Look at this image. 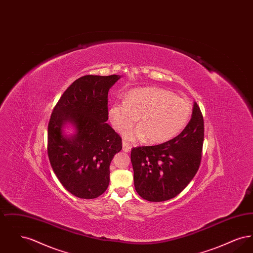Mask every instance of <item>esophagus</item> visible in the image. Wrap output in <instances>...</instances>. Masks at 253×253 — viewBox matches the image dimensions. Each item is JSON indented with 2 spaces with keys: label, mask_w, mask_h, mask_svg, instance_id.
<instances>
[{
  "label": "esophagus",
  "mask_w": 253,
  "mask_h": 253,
  "mask_svg": "<svg viewBox=\"0 0 253 253\" xmlns=\"http://www.w3.org/2000/svg\"><path fill=\"white\" fill-rule=\"evenodd\" d=\"M131 149H132V146L129 144L128 142H126V141H123V142H122V150H123L124 152H130Z\"/></svg>",
  "instance_id": "obj_1"
}]
</instances>
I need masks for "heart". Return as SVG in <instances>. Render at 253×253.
Segmentation results:
<instances>
[{
    "label": "heart",
    "mask_w": 253,
    "mask_h": 253,
    "mask_svg": "<svg viewBox=\"0 0 253 253\" xmlns=\"http://www.w3.org/2000/svg\"><path fill=\"white\" fill-rule=\"evenodd\" d=\"M192 104L172 92L144 87L130 91L124 101H116L109 108V120L118 132H123L135 123L139 127L125 133L129 140L142 139L161 143L172 138L186 127L192 116Z\"/></svg>",
    "instance_id": "heart-1"
}]
</instances>
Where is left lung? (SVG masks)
<instances>
[{
	"label": "left lung",
	"mask_w": 253,
	"mask_h": 253,
	"mask_svg": "<svg viewBox=\"0 0 253 253\" xmlns=\"http://www.w3.org/2000/svg\"><path fill=\"white\" fill-rule=\"evenodd\" d=\"M203 142V115L194 102L192 119L177 136L162 144L132 148L136 193L151 202L166 201L179 194L199 169Z\"/></svg>",
	"instance_id": "1"
}]
</instances>
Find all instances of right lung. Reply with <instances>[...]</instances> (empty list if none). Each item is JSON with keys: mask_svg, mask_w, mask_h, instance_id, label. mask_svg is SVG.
<instances>
[{"mask_svg": "<svg viewBox=\"0 0 253 253\" xmlns=\"http://www.w3.org/2000/svg\"><path fill=\"white\" fill-rule=\"evenodd\" d=\"M120 78L86 75L76 80L51 114L49 161L62 186L79 198H96L107 190L110 163L122 149L120 134L106 123L109 89ZM66 122L77 130L71 138L62 134Z\"/></svg>", "mask_w": 253, "mask_h": 253, "instance_id": "1", "label": "right lung"}]
</instances>
